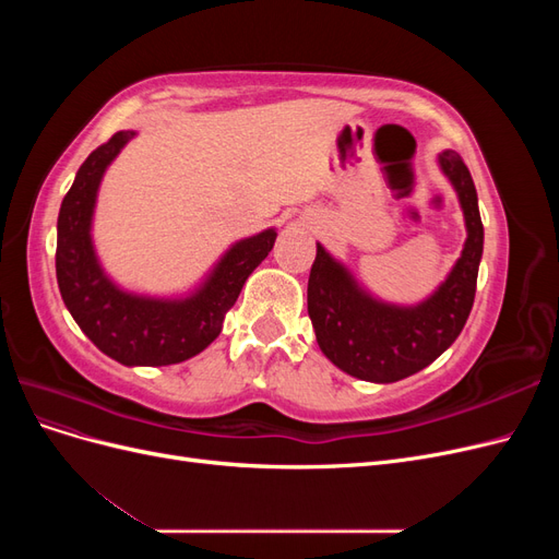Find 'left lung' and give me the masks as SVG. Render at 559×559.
I'll return each mask as SVG.
<instances>
[{
  "label": "left lung",
  "mask_w": 559,
  "mask_h": 559,
  "mask_svg": "<svg viewBox=\"0 0 559 559\" xmlns=\"http://www.w3.org/2000/svg\"><path fill=\"white\" fill-rule=\"evenodd\" d=\"M436 163L460 200L466 240L448 277L425 300L399 306L378 298L317 242L308 314L319 349L352 378L386 384L427 368L456 341L473 308L485 238L478 193L456 151H443Z\"/></svg>",
  "instance_id": "8db88e82"
}]
</instances>
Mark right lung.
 I'll return each instance as SVG.
<instances>
[{"label":"right lung","instance_id":"add662e5","mask_svg":"<svg viewBox=\"0 0 559 559\" xmlns=\"http://www.w3.org/2000/svg\"><path fill=\"white\" fill-rule=\"evenodd\" d=\"M138 130H121L83 160L58 214L56 275L60 296L79 329L123 366H170L195 357L222 333L247 277L277 240L265 228L233 242L191 292L151 296L116 284L93 242L99 183Z\"/></svg>","mask_w":559,"mask_h":559}]
</instances>
